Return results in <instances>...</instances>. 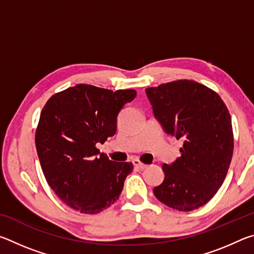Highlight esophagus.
<instances>
[{
  "label": "esophagus",
  "instance_id": "34e87169",
  "mask_svg": "<svg viewBox=\"0 0 254 254\" xmlns=\"http://www.w3.org/2000/svg\"><path fill=\"white\" fill-rule=\"evenodd\" d=\"M132 163H133V165H134V167H135V168H137V169L142 170L144 168H147V165H144V163H142L141 161L136 160V159H135V160H133Z\"/></svg>",
  "mask_w": 254,
  "mask_h": 254
}]
</instances>
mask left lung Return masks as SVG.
<instances>
[{"mask_svg": "<svg viewBox=\"0 0 254 254\" xmlns=\"http://www.w3.org/2000/svg\"><path fill=\"white\" fill-rule=\"evenodd\" d=\"M153 114L166 133L184 140L182 156L162 165L165 179L153 188L169 207L189 212L213 198L233 156L231 115L217 93L180 79L145 89Z\"/></svg>", "mask_w": 254, "mask_h": 254, "instance_id": "1", "label": "left lung"}]
</instances>
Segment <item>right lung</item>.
Instances as JSON below:
<instances>
[{
    "label": "right lung",
    "mask_w": 254,
    "mask_h": 254,
    "mask_svg": "<svg viewBox=\"0 0 254 254\" xmlns=\"http://www.w3.org/2000/svg\"><path fill=\"white\" fill-rule=\"evenodd\" d=\"M134 89L113 92L78 84L51 96L41 111L36 148L47 183L64 203L97 214L119 199L132 162H115L101 153L117 132V119Z\"/></svg>",
    "instance_id": "right-lung-1"
}]
</instances>
